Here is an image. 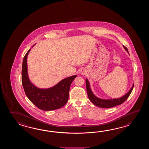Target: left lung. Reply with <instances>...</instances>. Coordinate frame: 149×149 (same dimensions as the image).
<instances>
[{"label":"left lung","mask_w":149,"mask_h":149,"mask_svg":"<svg viewBox=\"0 0 149 149\" xmlns=\"http://www.w3.org/2000/svg\"><path fill=\"white\" fill-rule=\"evenodd\" d=\"M123 47L124 49L127 52L128 54H129V52L128 51L127 48L124 46H123ZM86 85L87 92V94H88L89 100L96 106L102 108H112L115 106L123 103L131 94L134 87V84H133V86H132L131 88L129 90V91L127 92L125 95L121 96L120 97L110 98V99H103V98H99L93 93V92L92 91V89L90 87V84L87 78L86 79Z\"/></svg>","instance_id":"obj_1"}]
</instances>
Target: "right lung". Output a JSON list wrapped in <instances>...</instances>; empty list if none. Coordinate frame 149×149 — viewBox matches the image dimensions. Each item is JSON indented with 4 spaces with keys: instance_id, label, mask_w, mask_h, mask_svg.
Returning <instances> with one entry per match:
<instances>
[{
    "instance_id": "add662e5",
    "label": "right lung",
    "mask_w": 149,
    "mask_h": 149,
    "mask_svg": "<svg viewBox=\"0 0 149 149\" xmlns=\"http://www.w3.org/2000/svg\"><path fill=\"white\" fill-rule=\"evenodd\" d=\"M31 49L24 57L22 68V83L26 96L33 104L44 111H51L63 107L68 101L70 85L77 75L62 79L50 88H38L29 77L27 57Z\"/></svg>"
}]
</instances>
